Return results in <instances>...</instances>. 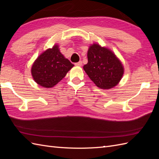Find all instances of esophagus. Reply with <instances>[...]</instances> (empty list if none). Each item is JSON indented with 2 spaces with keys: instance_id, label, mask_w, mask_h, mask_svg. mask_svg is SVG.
I'll return each instance as SVG.
<instances>
[{
  "instance_id": "1",
  "label": "esophagus",
  "mask_w": 159,
  "mask_h": 159,
  "mask_svg": "<svg viewBox=\"0 0 159 159\" xmlns=\"http://www.w3.org/2000/svg\"><path fill=\"white\" fill-rule=\"evenodd\" d=\"M75 65L76 66H79V67H80V66H82V61H80L79 62H78V63H75Z\"/></svg>"
}]
</instances>
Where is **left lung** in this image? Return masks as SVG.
I'll return each mask as SVG.
<instances>
[{"label": "left lung", "mask_w": 159, "mask_h": 159, "mask_svg": "<svg viewBox=\"0 0 159 159\" xmlns=\"http://www.w3.org/2000/svg\"><path fill=\"white\" fill-rule=\"evenodd\" d=\"M88 60L84 70L99 88L111 89L123 78L124 68L122 62L107 48L94 43L88 49Z\"/></svg>", "instance_id": "obj_1"}]
</instances>
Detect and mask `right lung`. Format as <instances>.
I'll list each match as a JSON object with an SVG mask.
<instances>
[{"instance_id": "right-lung-1", "label": "right lung", "mask_w": 159, "mask_h": 159, "mask_svg": "<svg viewBox=\"0 0 159 159\" xmlns=\"http://www.w3.org/2000/svg\"><path fill=\"white\" fill-rule=\"evenodd\" d=\"M74 66L60 52L59 46L54 44L52 48L42 52L34 61L31 74L37 84L51 88L60 82Z\"/></svg>"}]
</instances>
